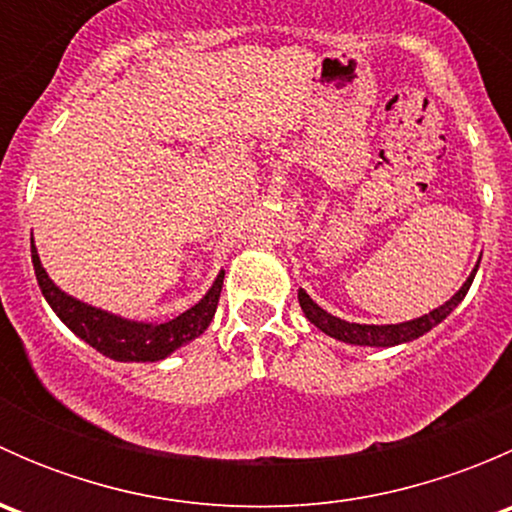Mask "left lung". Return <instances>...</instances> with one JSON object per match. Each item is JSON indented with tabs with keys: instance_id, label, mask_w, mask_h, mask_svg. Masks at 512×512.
I'll return each mask as SVG.
<instances>
[{
	"instance_id": "8db88e82",
	"label": "left lung",
	"mask_w": 512,
	"mask_h": 512,
	"mask_svg": "<svg viewBox=\"0 0 512 512\" xmlns=\"http://www.w3.org/2000/svg\"><path fill=\"white\" fill-rule=\"evenodd\" d=\"M478 265H480V262H478ZM478 265H476V270L471 272V277L463 282V287L458 289V292L453 294V297L448 299L446 304L436 307L433 312L423 314V317L411 319V322L381 324V327H379V324L344 322V319L332 317L329 312H324V309L319 307L317 302H312V297H309L304 289H299V307H302L304 317H307L309 322L314 324V327L322 329V332L329 334V337L339 339V342L356 344V347H396V344H404V342H411V339L423 337V334L431 332L436 324H441L443 319H446L448 314H451L453 309L461 304V299L468 294L473 277H476V272H478Z\"/></svg>"
}]
</instances>
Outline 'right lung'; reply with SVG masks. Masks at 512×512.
<instances>
[{"instance_id":"1","label":"right lung","mask_w":512,"mask_h":512,"mask_svg":"<svg viewBox=\"0 0 512 512\" xmlns=\"http://www.w3.org/2000/svg\"><path fill=\"white\" fill-rule=\"evenodd\" d=\"M32 262L41 294H44L46 302L51 304L56 317H59L76 337H81L86 344H91L96 352H101L103 356L116 361H160L168 354H173L178 347H183V344L200 337V334L210 327V322H213L225 277V272H220L218 280H215L213 287L208 289V294H205L195 307H190L188 312L178 314V317L168 319V322L148 324L116 317V314L103 312V309L91 307V304H84L79 302V299L69 297L66 292H61V289L49 280L44 267H41L34 240Z\"/></svg>"}]
</instances>
